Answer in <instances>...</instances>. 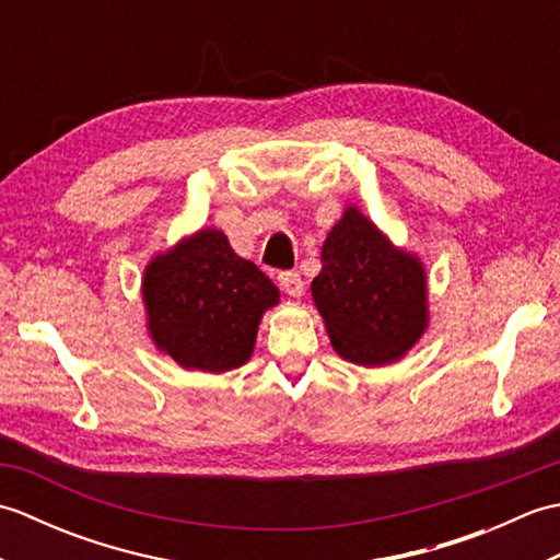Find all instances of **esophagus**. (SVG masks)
I'll return each instance as SVG.
<instances>
[{
  "instance_id": "esophagus-1",
  "label": "esophagus",
  "mask_w": 560,
  "mask_h": 560,
  "mask_svg": "<svg viewBox=\"0 0 560 560\" xmlns=\"http://www.w3.org/2000/svg\"><path fill=\"white\" fill-rule=\"evenodd\" d=\"M279 287L283 289V293L291 295V299H301L303 295V279L299 271H281Z\"/></svg>"
}]
</instances>
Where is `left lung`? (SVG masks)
Wrapping results in <instances>:
<instances>
[{
    "mask_svg": "<svg viewBox=\"0 0 560 560\" xmlns=\"http://www.w3.org/2000/svg\"><path fill=\"white\" fill-rule=\"evenodd\" d=\"M319 257L311 293L331 349L363 368L401 361L431 319L421 257L397 247L355 205L331 225Z\"/></svg>",
    "mask_w": 560,
    "mask_h": 560,
    "instance_id": "8db88e82",
    "label": "left lung"
}]
</instances>
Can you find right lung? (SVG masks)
Instances as JSON below:
<instances>
[{
	"instance_id": "1",
	"label": "right lung",
	"mask_w": 560,
	"mask_h": 560,
	"mask_svg": "<svg viewBox=\"0 0 560 560\" xmlns=\"http://www.w3.org/2000/svg\"><path fill=\"white\" fill-rule=\"evenodd\" d=\"M141 301L153 347L185 371L219 375L249 361L279 289L223 231L199 229L149 259Z\"/></svg>"
}]
</instances>
